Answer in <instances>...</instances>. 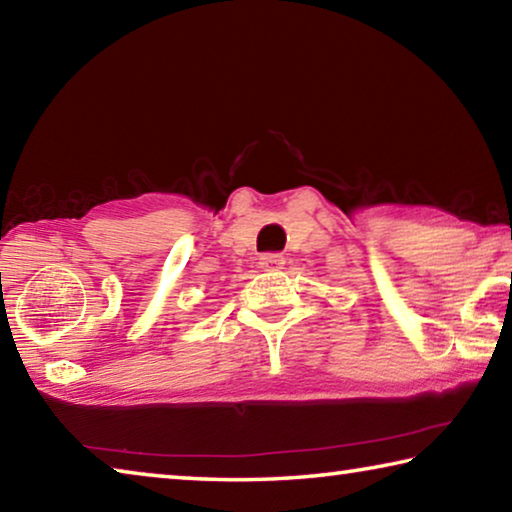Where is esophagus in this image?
<instances>
[{
	"label": "esophagus",
	"mask_w": 512,
	"mask_h": 512,
	"mask_svg": "<svg viewBox=\"0 0 512 512\" xmlns=\"http://www.w3.org/2000/svg\"><path fill=\"white\" fill-rule=\"evenodd\" d=\"M259 266L266 268V271H277V268L284 266V257L280 253H264L259 257Z\"/></svg>",
	"instance_id": "34e87169"
}]
</instances>
